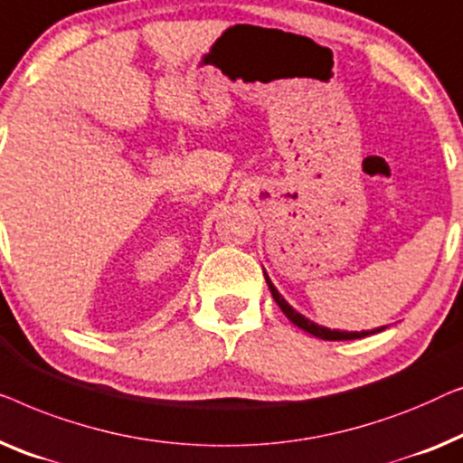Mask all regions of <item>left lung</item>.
<instances>
[{
    "label": "left lung",
    "mask_w": 463,
    "mask_h": 463,
    "mask_svg": "<svg viewBox=\"0 0 463 463\" xmlns=\"http://www.w3.org/2000/svg\"><path fill=\"white\" fill-rule=\"evenodd\" d=\"M266 283H269V288H270V294H272V298H275V302L279 304V308H281L283 312H285V317L289 318L291 323L294 325H298L299 329H304V331H308V334H312L315 337H321V340H359V337H364V335H371V334H375V331H382V329H373V331H331V329H327V327H321V325H317V323H312L310 318H306V317H302L299 315L298 310H294L291 308V306L285 302V299L281 298V294H279V291L275 289V285L270 283V279L266 277Z\"/></svg>",
    "instance_id": "8db88e82"
}]
</instances>
